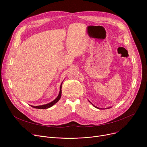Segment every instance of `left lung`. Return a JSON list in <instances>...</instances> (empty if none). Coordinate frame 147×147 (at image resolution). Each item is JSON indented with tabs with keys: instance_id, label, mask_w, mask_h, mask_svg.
Returning <instances> with one entry per match:
<instances>
[{
	"instance_id": "left-lung-1",
	"label": "left lung",
	"mask_w": 147,
	"mask_h": 147,
	"mask_svg": "<svg viewBox=\"0 0 147 147\" xmlns=\"http://www.w3.org/2000/svg\"><path fill=\"white\" fill-rule=\"evenodd\" d=\"M92 105H93V104H92ZM93 106H94V105H93ZM94 107H96V108H98V107H96V106H94ZM98 109H99V108H98Z\"/></svg>"
}]
</instances>
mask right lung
<instances>
[{
  "mask_svg": "<svg viewBox=\"0 0 147 147\" xmlns=\"http://www.w3.org/2000/svg\"><path fill=\"white\" fill-rule=\"evenodd\" d=\"M63 83V82H62ZM61 85H62V83L60 85V92H59V96H57V97L52 102L49 103V104H45V105H39V106H33V105H31V107H32L33 108H35V109H48V108H50L51 107V106H53V105H55L61 98Z\"/></svg>",
  "mask_w": 147,
  "mask_h": 147,
  "instance_id": "right-lung-1",
  "label": "right lung"
}]
</instances>
